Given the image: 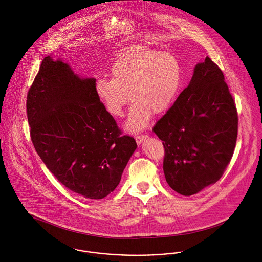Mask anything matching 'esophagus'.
Segmentation results:
<instances>
[{"mask_svg":"<svg viewBox=\"0 0 262 262\" xmlns=\"http://www.w3.org/2000/svg\"><path fill=\"white\" fill-rule=\"evenodd\" d=\"M147 137H147L146 135H139V136H137V137H136V140H137V144H141V142H142L143 140H145Z\"/></svg>","mask_w":262,"mask_h":262,"instance_id":"esophagus-1","label":"esophagus"}]
</instances>
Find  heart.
Instances as JSON below:
<instances>
[{
	"instance_id": "1",
	"label": "heart",
	"mask_w": 262,
	"mask_h": 262,
	"mask_svg": "<svg viewBox=\"0 0 262 262\" xmlns=\"http://www.w3.org/2000/svg\"><path fill=\"white\" fill-rule=\"evenodd\" d=\"M111 76L97 79L95 95L114 117L123 115L130 98L134 105L125 128L138 132L149 124L153 113L160 115L171 108L182 84L183 70L174 54L136 46L116 59Z\"/></svg>"
}]
</instances>
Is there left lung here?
Wrapping results in <instances>:
<instances>
[{
	"label": "left lung",
	"instance_id": "1",
	"mask_svg": "<svg viewBox=\"0 0 262 262\" xmlns=\"http://www.w3.org/2000/svg\"><path fill=\"white\" fill-rule=\"evenodd\" d=\"M237 122L224 75L206 57L153 127L165 148L163 170L168 185L189 196L219 181L234 153Z\"/></svg>",
	"mask_w": 262,
	"mask_h": 262
}]
</instances>
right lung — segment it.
Returning a JSON list of instances; mask_svg holds the SVG:
<instances>
[{"label":"right lung","instance_id":"right-lung-1","mask_svg":"<svg viewBox=\"0 0 262 262\" xmlns=\"http://www.w3.org/2000/svg\"><path fill=\"white\" fill-rule=\"evenodd\" d=\"M81 78L62 60L43 59L26 101L34 148L57 180L75 193L101 200L120 184L137 149Z\"/></svg>","mask_w":262,"mask_h":262}]
</instances>
